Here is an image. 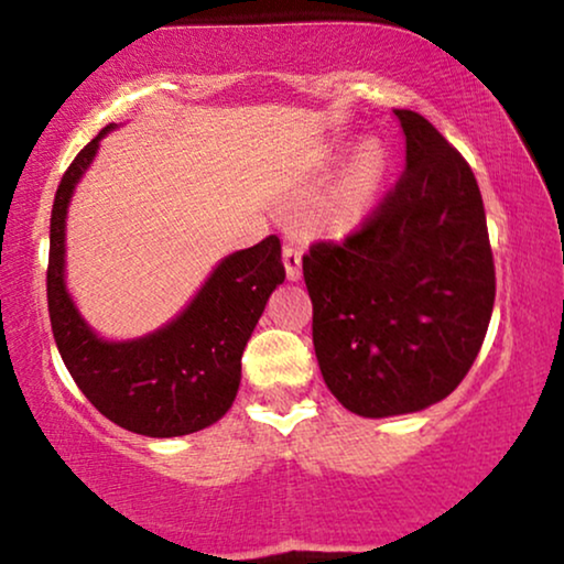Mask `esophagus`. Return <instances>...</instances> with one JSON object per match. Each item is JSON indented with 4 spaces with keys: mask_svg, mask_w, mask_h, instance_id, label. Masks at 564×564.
Here are the masks:
<instances>
[{
    "mask_svg": "<svg viewBox=\"0 0 564 564\" xmlns=\"http://www.w3.org/2000/svg\"><path fill=\"white\" fill-rule=\"evenodd\" d=\"M282 261H284V272H288V280L297 282L300 274H303V253H300L295 246H284Z\"/></svg>",
    "mask_w": 564,
    "mask_h": 564,
    "instance_id": "1",
    "label": "esophagus"
}]
</instances>
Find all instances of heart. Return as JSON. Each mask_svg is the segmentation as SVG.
<instances>
[{
	"instance_id": "obj_1",
	"label": "heart",
	"mask_w": 564,
	"mask_h": 564,
	"mask_svg": "<svg viewBox=\"0 0 564 564\" xmlns=\"http://www.w3.org/2000/svg\"><path fill=\"white\" fill-rule=\"evenodd\" d=\"M345 152L339 148L326 152V163H341ZM386 175H389V155L378 142H365L349 158L345 171L339 173L336 184L328 188L318 207V225L332 236H347L360 228L365 217L370 215L380 188H383Z\"/></svg>"
}]
</instances>
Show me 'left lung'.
<instances>
[{"instance_id": "1", "label": "left lung", "mask_w": 564, "mask_h": 564, "mask_svg": "<svg viewBox=\"0 0 564 564\" xmlns=\"http://www.w3.org/2000/svg\"><path fill=\"white\" fill-rule=\"evenodd\" d=\"M393 116L406 139L397 188L360 232L303 256L321 376L341 406L370 420L422 412L453 393L495 305L471 167L425 116Z\"/></svg>"}]
</instances>
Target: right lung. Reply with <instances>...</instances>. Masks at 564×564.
<instances>
[{
    "mask_svg": "<svg viewBox=\"0 0 564 564\" xmlns=\"http://www.w3.org/2000/svg\"><path fill=\"white\" fill-rule=\"evenodd\" d=\"M116 127L79 150L56 188L46 276L51 332L69 376L100 414L137 435H192L223 420L238 397L240 357L269 295L284 282L282 243L269 236L219 259L196 295L155 332L100 336L67 288V215L77 184Z\"/></svg>",
    "mask_w": 564,
    "mask_h": 564,
    "instance_id": "add662e5",
    "label": "right lung"
}]
</instances>
